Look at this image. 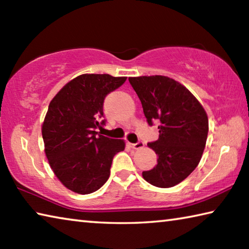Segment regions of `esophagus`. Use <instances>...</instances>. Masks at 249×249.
Wrapping results in <instances>:
<instances>
[{
    "mask_svg": "<svg viewBox=\"0 0 249 249\" xmlns=\"http://www.w3.org/2000/svg\"><path fill=\"white\" fill-rule=\"evenodd\" d=\"M129 145L134 149H140V148H142V147H144V142L138 141L137 142H135V144H129Z\"/></svg>",
    "mask_w": 249,
    "mask_h": 249,
    "instance_id": "1",
    "label": "esophagus"
}]
</instances>
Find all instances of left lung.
<instances>
[{"mask_svg": "<svg viewBox=\"0 0 249 249\" xmlns=\"http://www.w3.org/2000/svg\"><path fill=\"white\" fill-rule=\"evenodd\" d=\"M149 126L159 123V138L148 142L157 165L142 177L158 188H171L199 165L209 132L204 108L182 84L165 75L128 78Z\"/></svg>", "mask_w": 249, "mask_h": 249, "instance_id": "1", "label": "left lung"}]
</instances>
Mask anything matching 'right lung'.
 Masks as SVG:
<instances>
[{
  "mask_svg": "<svg viewBox=\"0 0 249 249\" xmlns=\"http://www.w3.org/2000/svg\"><path fill=\"white\" fill-rule=\"evenodd\" d=\"M126 77L81 74L68 82L52 100L41 128L45 153L60 182L79 195H89L109 177L114 156L124 150L123 140L100 135L105 125L104 99Z\"/></svg>",
  "mask_w": 249,
  "mask_h": 249,
  "instance_id": "add662e5",
  "label": "right lung"
}]
</instances>
